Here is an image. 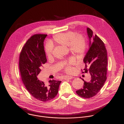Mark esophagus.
Here are the masks:
<instances>
[{"instance_id":"34e87169","label":"esophagus","mask_w":124,"mask_h":124,"mask_svg":"<svg viewBox=\"0 0 124 124\" xmlns=\"http://www.w3.org/2000/svg\"><path fill=\"white\" fill-rule=\"evenodd\" d=\"M73 78L71 76H65L63 77V79L64 80H68V79H71Z\"/></svg>"}]
</instances>
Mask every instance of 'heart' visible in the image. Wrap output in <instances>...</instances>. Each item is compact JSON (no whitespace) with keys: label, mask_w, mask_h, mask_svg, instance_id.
<instances>
[{"label":"heart","mask_w":124,"mask_h":124,"mask_svg":"<svg viewBox=\"0 0 124 124\" xmlns=\"http://www.w3.org/2000/svg\"><path fill=\"white\" fill-rule=\"evenodd\" d=\"M50 42L53 46L60 45L67 46L69 50L78 57H80L83 55L86 48V39L85 36L82 34H75L74 32L71 31L61 32L55 35ZM51 45L46 44L44 49L46 56L48 58L52 57L53 54V47ZM74 62L75 59L73 57L70 58L66 62H64L63 65L65 70L70 71L71 65Z\"/></svg>","instance_id":"1"}]
</instances>
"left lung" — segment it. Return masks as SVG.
I'll return each instance as SVG.
<instances>
[{"label":"left lung","instance_id":"8db88e82","mask_svg":"<svg viewBox=\"0 0 124 124\" xmlns=\"http://www.w3.org/2000/svg\"><path fill=\"white\" fill-rule=\"evenodd\" d=\"M87 32L89 48L83 60L85 66L83 72H89L91 79L86 82L80 77L84 81L83 88L76 91V93L79 96L88 99L97 94L106 81L107 56L103 41L96 34L94 35L89 28H87Z\"/></svg>","mask_w":124,"mask_h":124}]
</instances>
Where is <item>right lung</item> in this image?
<instances>
[{
	"label": "right lung",
	"instance_id": "1",
	"mask_svg": "<svg viewBox=\"0 0 124 124\" xmlns=\"http://www.w3.org/2000/svg\"><path fill=\"white\" fill-rule=\"evenodd\" d=\"M47 35L32 36L23 47L19 55V68L22 82L31 95L36 99L47 102L57 94L60 81L50 80V85L38 79L42 65L47 62L43 42Z\"/></svg>",
	"mask_w": 124,
	"mask_h": 124
}]
</instances>
